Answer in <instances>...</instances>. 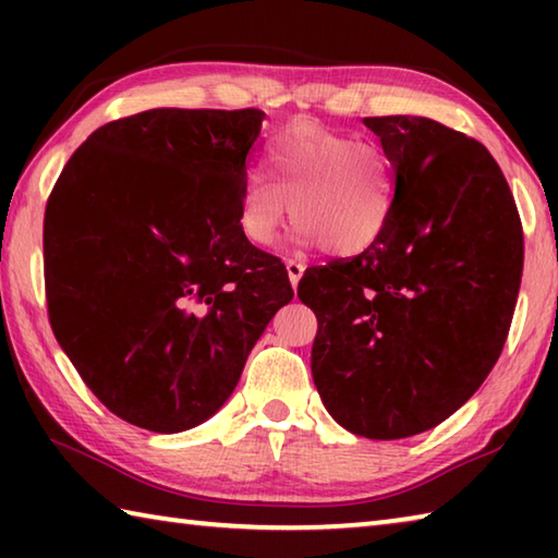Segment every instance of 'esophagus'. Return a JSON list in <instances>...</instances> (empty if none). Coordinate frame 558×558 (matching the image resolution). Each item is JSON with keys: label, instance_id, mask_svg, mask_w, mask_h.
Returning <instances> with one entry per match:
<instances>
[{"label": "esophagus", "instance_id": "esophagus-1", "mask_svg": "<svg viewBox=\"0 0 558 558\" xmlns=\"http://www.w3.org/2000/svg\"><path fill=\"white\" fill-rule=\"evenodd\" d=\"M286 268H288V278H290V286L298 288V282L302 278V272H305V263L300 260H286Z\"/></svg>", "mask_w": 558, "mask_h": 558}]
</instances>
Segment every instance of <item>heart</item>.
<instances>
[{
    "instance_id": "heart-1",
    "label": "heart",
    "mask_w": 558,
    "mask_h": 558,
    "mask_svg": "<svg viewBox=\"0 0 558 558\" xmlns=\"http://www.w3.org/2000/svg\"><path fill=\"white\" fill-rule=\"evenodd\" d=\"M276 184H243L239 226L253 245H272L290 214L300 243L354 256L381 239L396 211L393 162L372 140H356L317 122H298L268 147Z\"/></svg>"
}]
</instances>
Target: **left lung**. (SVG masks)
I'll use <instances>...</instances> for the list:
<instances>
[{
	"instance_id": "left-lung-1",
	"label": "left lung",
	"mask_w": 558,
	"mask_h": 558,
	"mask_svg": "<svg viewBox=\"0 0 558 558\" xmlns=\"http://www.w3.org/2000/svg\"><path fill=\"white\" fill-rule=\"evenodd\" d=\"M396 172L389 229L354 258L310 268L313 379L354 436L438 426L497 364L522 282L524 235L509 184L477 140L415 116L364 118Z\"/></svg>"
}]
</instances>
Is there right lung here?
<instances>
[{"label":"right lung","mask_w":558,"mask_h":558,"mask_svg":"<svg viewBox=\"0 0 558 558\" xmlns=\"http://www.w3.org/2000/svg\"><path fill=\"white\" fill-rule=\"evenodd\" d=\"M266 112L155 108L75 149L46 202L49 323L118 418L179 433L221 409L292 300L241 233L245 159Z\"/></svg>","instance_id":"obj_1"}]
</instances>
